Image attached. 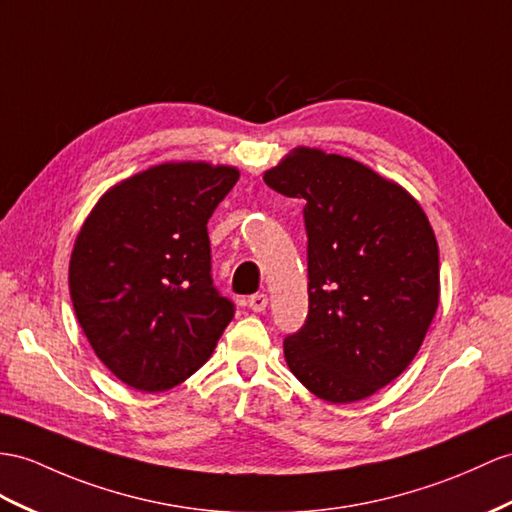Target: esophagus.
Segmentation results:
<instances>
[{
  "label": "esophagus",
  "instance_id": "obj_1",
  "mask_svg": "<svg viewBox=\"0 0 512 512\" xmlns=\"http://www.w3.org/2000/svg\"><path fill=\"white\" fill-rule=\"evenodd\" d=\"M247 306L254 310V313H263V310L267 308V295L265 293H254L249 295L247 299Z\"/></svg>",
  "mask_w": 512,
  "mask_h": 512
}]
</instances>
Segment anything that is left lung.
Instances as JSON below:
<instances>
[{"instance_id":"obj_1","label":"left lung","mask_w":512,"mask_h":512,"mask_svg":"<svg viewBox=\"0 0 512 512\" xmlns=\"http://www.w3.org/2000/svg\"><path fill=\"white\" fill-rule=\"evenodd\" d=\"M302 197L308 315L284 358L310 393L365 400L410 365L439 306V247L402 186L352 158L302 147L265 173Z\"/></svg>"}]
</instances>
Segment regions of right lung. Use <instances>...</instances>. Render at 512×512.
Here are the masks:
<instances>
[{
  "label": "right lung",
  "instance_id": "1",
  "mask_svg": "<svg viewBox=\"0 0 512 512\" xmlns=\"http://www.w3.org/2000/svg\"><path fill=\"white\" fill-rule=\"evenodd\" d=\"M234 167L158 165L110 189L78 234L69 291L97 358L132 389H173L202 367L234 317L213 284L208 219Z\"/></svg>",
  "mask_w": 512,
  "mask_h": 512
}]
</instances>
